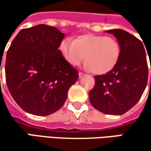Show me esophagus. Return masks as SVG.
Instances as JSON below:
<instances>
[{
    "label": "esophagus",
    "mask_w": 151,
    "mask_h": 151,
    "mask_svg": "<svg viewBox=\"0 0 151 151\" xmlns=\"http://www.w3.org/2000/svg\"><path fill=\"white\" fill-rule=\"evenodd\" d=\"M84 75H85V74H84L83 73H81V72H79V73H78V76H79V78L83 77V76H84Z\"/></svg>",
    "instance_id": "1"
}]
</instances>
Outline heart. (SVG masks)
Returning a JSON list of instances; mask_svg holds the SVG:
<instances>
[{"label":"heart","instance_id":"1","mask_svg":"<svg viewBox=\"0 0 151 151\" xmlns=\"http://www.w3.org/2000/svg\"><path fill=\"white\" fill-rule=\"evenodd\" d=\"M65 59L72 65H78L84 58L86 67L95 74H104L117 64L121 46L112 37L86 34L72 41L64 39L59 46Z\"/></svg>","mask_w":151,"mask_h":151}]
</instances>
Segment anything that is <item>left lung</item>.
<instances>
[{
    "mask_svg": "<svg viewBox=\"0 0 151 151\" xmlns=\"http://www.w3.org/2000/svg\"><path fill=\"white\" fill-rule=\"evenodd\" d=\"M106 32L117 38L121 46L120 58L111 71L94 76L95 85L89 93V100L97 110L120 115L136 105L145 90L149 75L147 49H144V43L123 29ZM148 55L150 58V54Z\"/></svg>",
    "mask_w": 151,
    "mask_h": 151,
    "instance_id": "8db88e82",
    "label": "left lung"
}]
</instances>
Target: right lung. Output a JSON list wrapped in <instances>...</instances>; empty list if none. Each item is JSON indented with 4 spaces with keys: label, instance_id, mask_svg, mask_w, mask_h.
<instances>
[{
    "label": "right lung",
    "instance_id": "obj_1",
    "mask_svg": "<svg viewBox=\"0 0 151 151\" xmlns=\"http://www.w3.org/2000/svg\"><path fill=\"white\" fill-rule=\"evenodd\" d=\"M64 37L55 27L39 24L21 29L7 51L8 88L19 106L31 114L58 111L78 78V71L58 50Z\"/></svg>",
    "mask_w": 151,
    "mask_h": 151
}]
</instances>
